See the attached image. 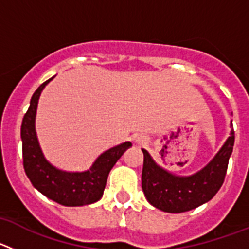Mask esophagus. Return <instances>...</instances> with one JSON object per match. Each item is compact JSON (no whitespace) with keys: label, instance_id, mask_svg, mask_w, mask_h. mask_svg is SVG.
Here are the masks:
<instances>
[{"label":"esophagus","instance_id":"1","mask_svg":"<svg viewBox=\"0 0 249 249\" xmlns=\"http://www.w3.org/2000/svg\"><path fill=\"white\" fill-rule=\"evenodd\" d=\"M135 142L137 144H146L147 138L142 135H137V136H135Z\"/></svg>","mask_w":249,"mask_h":249}]
</instances>
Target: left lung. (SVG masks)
Returning <instances> with one entry per match:
<instances>
[{
	"mask_svg": "<svg viewBox=\"0 0 249 249\" xmlns=\"http://www.w3.org/2000/svg\"><path fill=\"white\" fill-rule=\"evenodd\" d=\"M234 144V131L210 163L199 172L179 177L156 163L146 149L143 152L142 190L147 201L158 210L182 213L197 208L214 197L224 182L228 160Z\"/></svg>",
	"mask_w": 249,
	"mask_h": 249,
	"instance_id": "left-lung-1",
	"label": "left lung"
}]
</instances>
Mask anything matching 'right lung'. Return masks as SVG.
Here are the masks:
<instances>
[{"label": "right lung", "mask_w": 249, "mask_h": 249, "mask_svg": "<svg viewBox=\"0 0 249 249\" xmlns=\"http://www.w3.org/2000/svg\"><path fill=\"white\" fill-rule=\"evenodd\" d=\"M52 78L43 82L36 89L31 98L30 107L22 120L21 138L23 168L35 188L57 203L67 207L94 203L102 197L112 167L120 160L123 152L132 146V143L123 142L103 152L94 160L91 168L85 172H66L52 166L43 156L35 129L39 94Z\"/></svg>", "instance_id": "obj_1"}]
</instances>
